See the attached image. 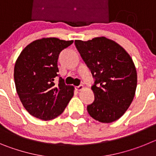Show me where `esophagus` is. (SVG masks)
<instances>
[{"label": "esophagus", "instance_id": "34e87169", "mask_svg": "<svg viewBox=\"0 0 156 156\" xmlns=\"http://www.w3.org/2000/svg\"><path fill=\"white\" fill-rule=\"evenodd\" d=\"M84 89V87L83 86V85H80L78 87H76V90H78V91H80V90H83Z\"/></svg>", "mask_w": 156, "mask_h": 156}]
</instances>
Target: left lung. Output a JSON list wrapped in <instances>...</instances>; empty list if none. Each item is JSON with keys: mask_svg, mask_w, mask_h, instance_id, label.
I'll use <instances>...</instances> for the list:
<instances>
[{"mask_svg": "<svg viewBox=\"0 0 156 156\" xmlns=\"http://www.w3.org/2000/svg\"><path fill=\"white\" fill-rule=\"evenodd\" d=\"M75 44L95 78L91 87L94 101L87 105L88 113L101 122L119 119L131 104L137 88V70L131 57L119 44L105 37L76 40Z\"/></svg>", "mask_w": 156, "mask_h": 156, "instance_id": "1", "label": "left lung"}]
</instances>
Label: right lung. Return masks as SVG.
Wrapping results in <instances>:
<instances>
[{
    "label": "right lung",
    "mask_w": 156,
    "mask_h": 156,
    "mask_svg": "<svg viewBox=\"0 0 156 156\" xmlns=\"http://www.w3.org/2000/svg\"><path fill=\"white\" fill-rule=\"evenodd\" d=\"M73 41L55 37L36 40L22 51L15 65L14 79L22 104L30 115L50 120L61 115L74 94V87L60 77L58 59Z\"/></svg>",
    "instance_id": "1"
}]
</instances>
